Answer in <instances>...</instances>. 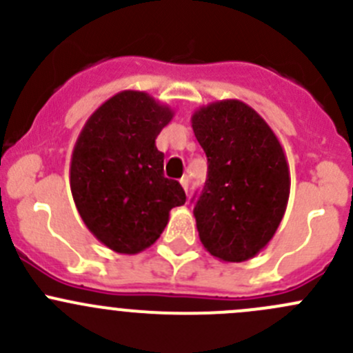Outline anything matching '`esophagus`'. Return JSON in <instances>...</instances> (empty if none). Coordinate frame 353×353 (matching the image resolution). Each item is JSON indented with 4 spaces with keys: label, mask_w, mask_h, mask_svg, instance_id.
Here are the masks:
<instances>
[{
    "label": "esophagus",
    "mask_w": 353,
    "mask_h": 353,
    "mask_svg": "<svg viewBox=\"0 0 353 353\" xmlns=\"http://www.w3.org/2000/svg\"><path fill=\"white\" fill-rule=\"evenodd\" d=\"M179 183H181V186H183V190L186 191V193H188V188H190V177H188V176L181 177Z\"/></svg>",
    "instance_id": "1"
}]
</instances>
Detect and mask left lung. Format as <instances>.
Segmentation results:
<instances>
[{
	"instance_id": "obj_1",
	"label": "left lung",
	"mask_w": 353,
	"mask_h": 353,
	"mask_svg": "<svg viewBox=\"0 0 353 353\" xmlns=\"http://www.w3.org/2000/svg\"><path fill=\"white\" fill-rule=\"evenodd\" d=\"M191 126L208 159L193 210L199 241L222 261H248L272 241L287 210L285 152L268 123L237 99L194 110Z\"/></svg>"
}]
</instances>
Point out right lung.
<instances>
[{
	"label": "right lung",
	"mask_w": 353,
	"mask_h": 353,
	"mask_svg": "<svg viewBox=\"0 0 353 353\" xmlns=\"http://www.w3.org/2000/svg\"><path fill=\"white\" fill-rule=\"evenodd\" d=\"M174 110L147 92L123 90L81 128L71 154L70 186L87 229L119 254L150 248L174 206L186 203L181 184L163 177L155 140Z\"/></svg>",
	"instance_id": "add662e5"
}]
</instances>
